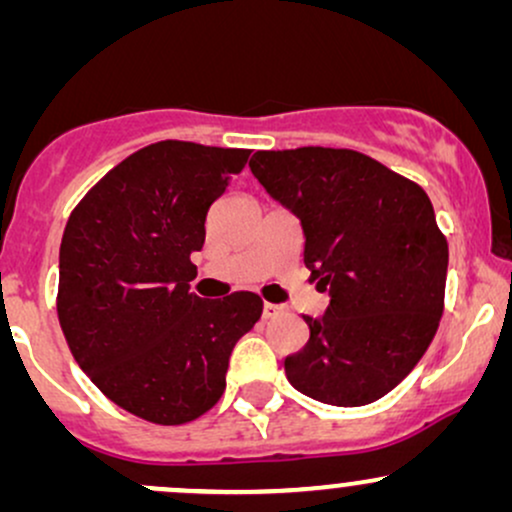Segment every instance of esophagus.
<instances>
[{
    "instance_id": "obj_1",
    "label": "esophagus",
    "mask_w": 512,
    "mask_h": 512,
    "mask_svg": "<svg viewBox=\"0 0 512 512\" xmlns=\"http://www.w3.org/2000/svg\"><path fill=\"white\" fill-rule=\"evenodd\" d=\"M281 313H284V308H281V305H274V303H264L262 305V317H264V320H272V317L281 315Z\"/></svg>"
}]
</instances>
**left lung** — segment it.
Returning a JSON list of instances; mask_svg holds the SVG:
<instances>
[{"label":"left lung","mask_w":512,"mask_h":512,"mask_svg":"<svg viewBox=\"0 0 512 512\" xmlns=\"http://www.w3.org/2000/svg\"><path fill=\"white\" fill-rule=\"evenodd\" d=\"M250 170L303 228V262L330 293L289 383L322 404L385 397L426 354L443 315L448 243L419 185L349 149L257 151Z\"/></svg>","instance_id":"obj_1"}]
</instances>
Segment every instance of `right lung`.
<instances>
[{
  "label": "right lung",
  "instance_id": "right-lung-1",
  "mask_svg": "<svg viewBox=\"0 0 512 512\" xmlns=\"http://www.w3.org/2000/svg\"><path fill=\"white\" fill-rule=\"evenodd\" d=\"M250 151L158 142L110 170L69 216L57 315L69 349L117 407L161 426L219 402L233 346L262 315L250 291H190L211 204Z\"/></svg>",
  "mask_w": 512,
  "mask_h": 512
}]
</instances>
